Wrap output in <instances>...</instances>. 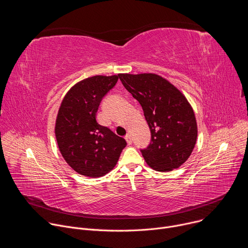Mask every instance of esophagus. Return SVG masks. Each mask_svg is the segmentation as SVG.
Returning a JSON list of instances; mask_svg holds the SVG:
<instances>
[{
  "instance_id": "34e87169",
  "label": "esophagus",
  "mask_w": 248,
  "mask_h": 248,
  "mask_svg": "<svg viewBox=\"0 0 248 248\" xmlns=\"http://www.w3.org/2000/svg\"><path fill=\"white\" fill-rule=\"evenodd\" d=\"M125 140H126V142H127V144H131L132 143V138H131V134H129V133H127L126 135H125Z\"/></svg>"
}]
</instances>
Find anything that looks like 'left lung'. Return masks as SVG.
<instances>
[{"label": "left lung", "instance_id": "1", "mask_svg": "<svg viewBox=\"0 0 248 248\" xmlns=\"http://www.w3.org/2000/svg\"><path fill=\"white\" fill-rule=\"evenodd\" d=\"M125 89L142 107L151 131V143L141 150L157 171L180 168L191 155L197 124L191 105L169 80L156 74H120Z\"/></svg>", "mask_w": 248, "mask_h": 248}]
</instances>
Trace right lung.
<instances>
[{
  "label": "right lung",
  "instance_id": "right-lung-1",
  "mask_svg": "<svg viewBox=\"0 0 248 248\" xmlns=\"http://www.w3.org/2000/svg\"><path fill=\"white\" fill-rule=\"evenodd\" d=\"M119 76H94L76 83L64 95L58 111L55 134L59 150L78 173L100 178L117 165L125 140L96 121L102 98Z\"/></svg>",
  "mask_w": 248,
  "mask_h": 248
}]
</instances>
